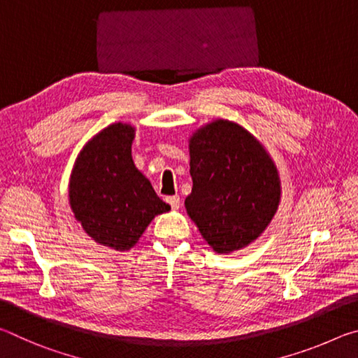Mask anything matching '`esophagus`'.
Instances as JSON below:
<instances>
[{
    "instance_id": "obj_1",
    "label": "esophagus",
    "mask_w": 358,
    "mask_h": 358,
    "mask_svg": "<svg viewBox=\"0 0 358 358\" xmlns=\"http://www.w3.org/2000/svg\"><path fill=\"white\" fill-rule=\"evenodd\" d=\"M166 201H167L169 205H171L172 210H178V208H180V205H181L180 196H171V197H167Z\"/></svg>"
}]
</instances>
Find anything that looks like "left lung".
I'll use <instances>...</instances> for the list:
<instances>
[{
    "label": "left lung",
    "instance_id": "8db88e82",
    "mask_svg": "<svg viewBox=\"0 0 358 358\" xmlns=\"http://www.w3.org/2000/svg\"><path fill=\"white\" fill-rule=\"evenodd\" d=\"M186 213L217 254L243 250L270 226L281 202L280 172L268 151L235 121L217 118L189 137Z\"/></svg>",
    "mask_w": 358,
    "mask_h": 358
}]
</instances>
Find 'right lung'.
<instances>
[{
  "label": "right lung",
  "instance_id": "right-lung-1",
  "mask_svg": "<svg viewBox=\"0 0 358 358\" xmlns=\"http://www.w3.org/2000/svg\"><path fill=\"white\" fill-rule=\"evenodd\" d=\"M136 128L113 123L83 145L72 167V213L96 243L129 251L157 215L171 210L132 161Z\"/></svg>",
  "mask_w": 358,
  "mask_h": 358
}]
</instances>
